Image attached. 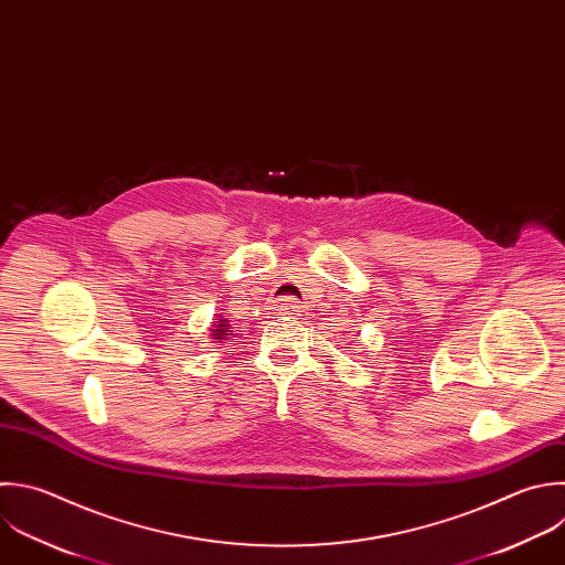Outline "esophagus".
<instances>
[{"mask_svg":"<svg viewBox=\"0 0 565 565\" xmlns=\"http://www.w3.org/2000/svg\"><path fill=\"white\" fill-rule=\"evenodd\" d=\"M276 311H278L280 316H296V313L300 311V302H298V298H294V296H285V298L278 300Z\"/></svg>","mask_w":565,"mask_h":565,"instance_id":"obj_1","label":"esophagus"}]
</instances>
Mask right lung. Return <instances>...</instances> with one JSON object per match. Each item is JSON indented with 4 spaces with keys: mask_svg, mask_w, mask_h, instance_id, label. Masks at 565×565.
Returning a JSON list of instances; mask_svg holds the SVG:
<instances>
[{
    "mask_svg": "<svg viewBox=\"0 0 565 565\" xmlns=\"http://www.w3.org/2000/svg\"><path fill=\"white\" fill-rule=\"evenodd\" d=\"M227 327H230V324H227V322H225V320H221V324H216V329H212V331H214V333H212V335H216V338H214V340H221V338H225V335H230V333H227Z\"/></svg>",
    "mask_w": 565,
    "mask_h": 565,
    "instance_id": "add662e5",
    "label": "right lung"
}]
</instances>
